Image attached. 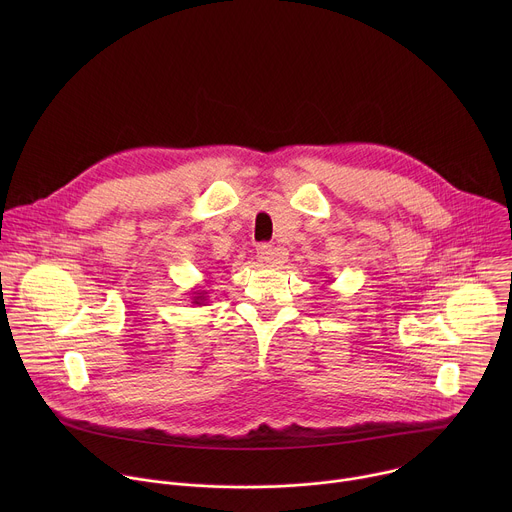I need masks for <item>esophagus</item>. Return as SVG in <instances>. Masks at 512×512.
I'll list each match as a JSON object with an SVG mask.
<instances>
[{
    "label": "esophagus",
    "instance_id": "obj_1",
    "mask_svg": "<svg viewBox=\"0 0 512 512\" xmlns=\"http://www.w3.org/2000/svg\"><path fill=\"white\" fill-rule=\"evenodd\" d=\"M257 261H261L263 265H281L285 261V251L275 245L261 243L257 247Z\"/></svg>",
    "mask_w": 512,
    "mask_h": 512
}]
</instances>
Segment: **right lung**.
Masks as SVG:
<instances>
[{
    "mask_svg": "<svg viewBox=\"0 0 512 512\" xmlns=\"http://www.w3.org/2000/svg\"><path fill=\"white\" fill-rule=\"evenodd\" d=\"M208 291H204V287H196V291H192V296H190V300H192V304H196V306H204L206 304V296Z\"/></svg>",
    "mask_w": 512,
    "mask_h": 512,
    "instance_id": "right-lung-1",
    "label": "right lung"
}]
</instances>
